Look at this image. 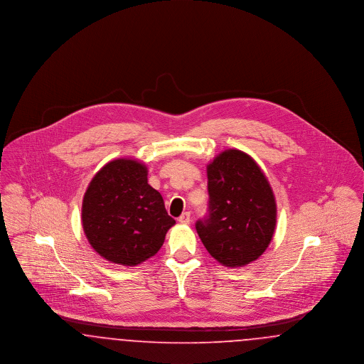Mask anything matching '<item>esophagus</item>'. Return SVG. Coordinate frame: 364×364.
<instances>
[{
	"label": "esophagus",
	"instance_id": "34e87169",
	"mask_svg": "<svg viewBox=\"0 0 364 364\" xmlns=\"http://www.w3.org/2000/svg\"><path fill=\"white\" fill-rule=\"evenodd\" d=\"M190 211H186V213H183V214L178 217V223H180V224H183V225H187V224H190Z\"/></svg>",
	"mask_w": 364,
	"mask_h": 364
}]
</instances>
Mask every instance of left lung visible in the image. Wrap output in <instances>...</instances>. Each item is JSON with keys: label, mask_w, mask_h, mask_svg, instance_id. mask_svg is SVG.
Returning a JSON list of instances; mask_svg holds the SVG:
<instances>
[{"label": "left lung", "mask_w": 364, "mask_h": 364, "mask_svg": "<svg viewBox=\"0 0 364 364\" xmlns=\"http://www.w3.org/2000/svg\"><path fill=\"white\" fill-rule=\"evenodd\" d=\"M208 214L196 232L208 254L226 267L257 260L274 235L277 206L258 164L229 149L208 165Z\"/></svg>", "instance_id": "8db88e82"}]
</instances>
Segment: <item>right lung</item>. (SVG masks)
Listing matches in <instances>:
<instances>
[{
	"mask_svg": "<svg viewBox=\"0 0 364 364\" xmlns=\"http://www.w3.org/2000/svg\"><path fill=\"white\" fill-rule=\"evenodd\" d=\"M91 247L112 263L136 266L154 257L176 224L147 183V168L132 158L107 162L92 177L82 205Z\"/></svg>",
	"mask_w": 364,
	"mask_h": 364,
	"instance_id": "add662e5",
	"label": "right lung"
}]
</instances>
